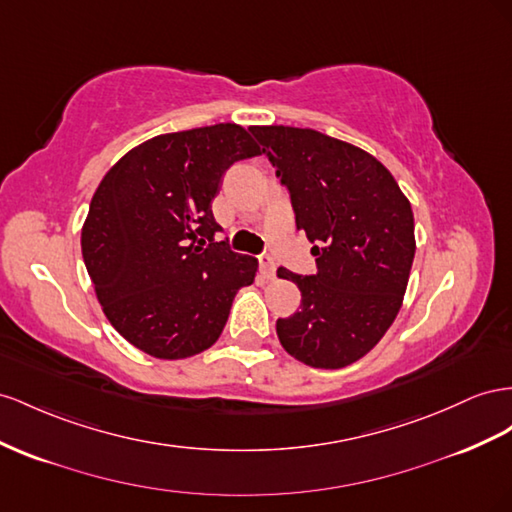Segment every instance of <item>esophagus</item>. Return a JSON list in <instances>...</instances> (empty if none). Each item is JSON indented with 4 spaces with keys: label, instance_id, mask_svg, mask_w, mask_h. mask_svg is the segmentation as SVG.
Returning <instances> with one entry per match:
<instances>
[{
    "label": "esophagus",
    "instance_id": "34e87169",
    "mask_svg": "<svg viewBox=\"0 0 512 512\" xmlns=\"http://www.w3.org/2000/svg\"><path fill=\"white\" fill-rule=\"evenodd\" d=\"M258 265H260V271L262 275H265L267 280H273L275 278V262L269 254H260L258 256Z\"/></svg>",
    "mask_w": 512,
    "mask_h": 512
}]
</instances>
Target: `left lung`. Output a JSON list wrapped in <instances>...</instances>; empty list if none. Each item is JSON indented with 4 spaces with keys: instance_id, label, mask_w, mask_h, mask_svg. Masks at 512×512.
I'll use <instances>...</instances> for the list:
<instances>
[{
    "instance_id": "8db88e82",
    "label": "left lung",
    "mask_w": 512,
    "mask_h": 512,
    "mask_svg": "<svg viewBox=\"0 0 512 512\" xmlns=\"http://www.w3.org/2000/svg\"><path fill=\"white\" fill-rule=\"evenodd\" d=\"M286 187L295 222L316 256V273L284 267L301 290L299 310L278 319L282 347L312 368L364 357L403 303L416 239L411 204L394 176L362 148L312 129L252 127Z\"/></svg>"
}]
</instances>
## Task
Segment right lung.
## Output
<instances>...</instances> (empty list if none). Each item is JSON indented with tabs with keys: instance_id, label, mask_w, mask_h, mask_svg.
Instances as JSON below:
<instances>
[{
	"instance_id": "1",
	"label": "right lung",
	"mask_w": 512,
	"mask_h": 512,
	"mask_svg": "<svg viewBox=\"0 0 512 512\" xmlns=\"http://www.w3.org/2000/svg\"><path fill=\"white\" fill-rule=\"evenodd\" d=\"M258 155L250 133L224 122L153 137L105 174L81 254L105 316L133 347L183 359L222 334L258 262L215 241L211 202L230 165Z\"/></svg>"
}]
</instances>
